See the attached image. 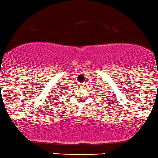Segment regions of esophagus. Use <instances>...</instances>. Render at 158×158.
<instances>
[{
  "label": "esophagus",
  "instance_id": "1",
  "mask_svg": "<svg viewBox=\"0 0 158 158\" xmlns=\"http://www.w3.org/2000/svg\"><path fill=\"white\" fill-rule=\"evenodd\" d=\"M85 85H86V83H85H85H81V85H80V86H81V87H85Z\"/></svg>",
  "mask_w": 158,
  "mask_h": 158
}]
</instances>
